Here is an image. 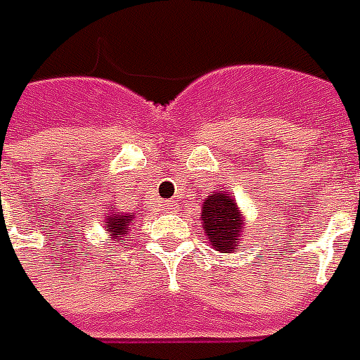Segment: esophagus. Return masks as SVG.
I'll return each instance as SVG.
<instances>
[{"label":"esophagus","instance_id":"34e87169","mask_svg":"<svg viewBox=\"0 0 360 360\" xmlns=\"http://www.w3.org/2000/svg\"><path fill=\"white\" fill-rule=\"evenodd\" d=\"M162 207L167 209V211H172L174 209V201H162Z\"/></svg>","mask_w":360,"mask_h":360}]
</instances>
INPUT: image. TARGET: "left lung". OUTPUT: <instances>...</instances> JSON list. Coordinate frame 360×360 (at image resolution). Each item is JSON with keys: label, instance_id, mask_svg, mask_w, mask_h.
Returning <instances> with one entry per match:
<instances>
[{"label": "left lung", "instance_id": "1", "mask_svg": "<svg viewBox=\"0 0 360 360\" xmlns=\"http://www.w3.org/2000/svg\"><path fill=\"white\" fill-rule=\"evenodd\" d=\"M201 225L205 229L209 242L219 252H234L240 242L242 221L238 205L229 192H213L203 201Z\"/></svg>", "mask_w": 360, "mask_h": 360}]
</instances>
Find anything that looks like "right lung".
<instances>
[{
    "mask_svg": "<svg viewBox=\"0 0 360 360\" xmlns=\"http://www.w3.org/2000/svg\"><path fill=\"white\" fill-rule=\"evenodd\" d=\"M134 215H112L106 217V229L110 231L112 238H116L118 234H127L129 225L134 223Z\"/></svg>",
    "mask_w": 360,
    "mask_h": 360,
    "instance_id": "1",
    "label": "right lung"
}]
</instances>
